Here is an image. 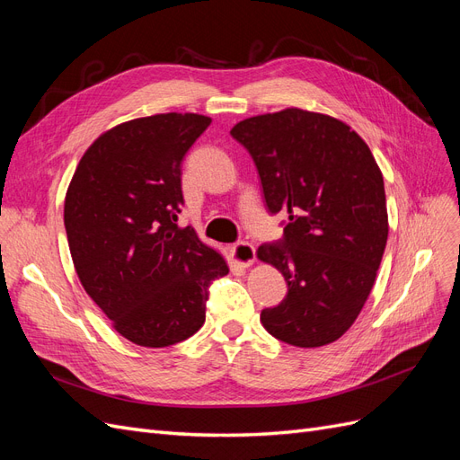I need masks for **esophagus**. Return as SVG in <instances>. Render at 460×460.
<instances>
[{"label": "esophagus", "instance_id": "obj_1", "mask_svg": "<svg viewBox=\"0 0 460 460\" xmlns=\"http://www.w3.org/2000/svg\"><path fill=\"white\" fill-rule=\"evenodd\" d=\"M232 259H234V262H238L240 267H252V264L255 262V259H257V255H255V247L249 243V242H238V243H234L232 245Z\"/></svg>", "mask_w": 460, "mask_h": 460}]
</instances>
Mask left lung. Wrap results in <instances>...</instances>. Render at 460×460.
Here are the masks:
<instances>
[{
    "mask_svg": "<svg viewBox=\"0 0 460 460\" xmlns=\"http://www.w3.org/2000/svg\"><path fill=\"white\" fill-rule=\"evenodd\" d=\"M253 157L269 211L288 213L284 238L257 257L282 272L288 296L261 313L270 336L323 347L351 328L387 242L384 176L345 122L289 107L230 130Z\"/></svg>",
    "mask_w": 460,
    "mask_h": 460,
    "instance_id": "obj_1",
    "label": "left lung"
}]
</instances>
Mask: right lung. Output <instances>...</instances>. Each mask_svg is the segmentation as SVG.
<instances>
[{
  "mask_svg": "<svg viewBox=\"0 0 460 460\" xmlns=\"http://www.w3.org/2000/svg\"><path fill=\"white\" fill-rule=\"evenodd\" d=\"M211 119L163 113L117 124L82 155L65 198L80 284L122 338L184 341L205 323L208 284L228 274L217 249L176 225L182 159Z\"/></svg>",
  "mask_w": 460,
  "mask_h": 460,
  "instance_id": "add662e5",
  "label": "right lung"
}]
</instances>
